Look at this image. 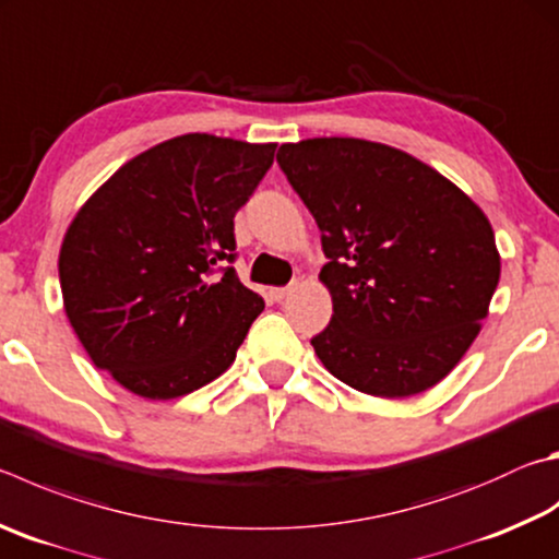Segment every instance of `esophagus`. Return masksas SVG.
<instances>
[{"instance_id":"34e87169","label":"esophagus","mask_w":559,"mask_h":559,"mask_svg":"<svg viewBox=\"0 0 559 559\" xmlns=\"http://www.w3.org/2000/svg\"><path fill=\"white\" fill-rule=\"evenodd\" d=\"M288 293H290V286H286V288H273V290H271V298L276 300V302H281L283 298H288Z\"/></svg>"}]
</instances>
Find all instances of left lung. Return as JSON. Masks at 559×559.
<instances>
[{"mask_svg":"<svg viewBox=\"0 0 559 559\" xmlns=\"http://www.w3.org/2000/svg\"><path fill=\"white\" fill-rule=\"evenodd\" d=\"M322 231L332 320L310 344L332 377L408 399L460 364L501 276L491 222L452 180L377 141L322 136L278 148Z\"/></svg>","mask_w":559,"mask_h":559,"instance_id":"left-lung-1","label":"left lung"}]
</instances>
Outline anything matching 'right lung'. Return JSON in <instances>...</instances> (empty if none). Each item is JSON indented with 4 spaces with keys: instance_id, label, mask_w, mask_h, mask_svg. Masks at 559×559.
I'll return each instance as SVG.
<instances>
[{
    "instance_id": "1",
    "label": "right lung",
    "mask_w": 559,
    "mask_h": 559,
    "mask_svg": "<svg viewBox=\"0 0 559 559\" xmlns=\"http://www.w3.org/2000/svg\"><path fill=\"white\" fill-rule=\"evenodd\" d=\"M273 154L276 144L212 134L168 139L127 160L70 222L58 257L66 314L127 391L178 399L231 367L263 310L227 266L235 215Z\"/></svg>"
}]
</instances>
